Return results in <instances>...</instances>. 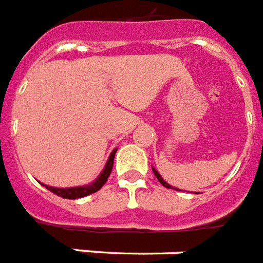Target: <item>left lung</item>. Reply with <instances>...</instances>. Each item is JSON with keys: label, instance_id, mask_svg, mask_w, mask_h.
Here are the masks:
<instances>
[{"label": "left lung", "instance_id": "left-lung-1", "mask_svg": "<svg viewBox=\"0 0 263 263\" xmlns=\"http://www.w3.org/2000/svg\"><path fill=\"white\" fill-rule=\"evenodd\" d=\"M152 170H153V174H155V175H156L157 180H159V182H160V183L163 184V186H164V187H167V189H174V187H172V186H171V184H168L167 182H165V180L163 179V178H161L160 174H159V172H157L156 170H155V168H152ZM175 190H178V189H175Z\"/></svg>", "mask_w": 263, "mask_h": 263}]
</instances>
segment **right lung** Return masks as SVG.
Listing matches in <instances>:
<instances>
[{"label":"right lung","instance_id":"obj_1","mask_svg":"<svg viewBox=\"0 0 263 263\" xmlns=\"http://www.w3.org/2000/svg\"><path fill=\"white\" fill-rule=\"evenodd\" d=\"M115 153H117V149H114L111 152L110 157L106 163V167L102 171V174L98 176V179L95 182H92L91 184H87V186H77V187H66V189H60V187H51V186H46L43 184L47 190H50L54 194L60 195L62 198L66 199H76V198H83V197H87V195L92 194V193H96L98 190L103 187V184L106 183L108 176L111 174V170H112V164H114V157Z\"/></svg>","mask_w":263,"mask_h":263}]
</instances>
